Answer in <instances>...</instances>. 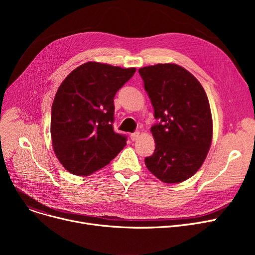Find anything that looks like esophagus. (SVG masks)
Wrapping results in <instances>:
<instances>
[{
	"label": "esophagus",
	"instance_id": "esophagus-1",
	"mask_svg": "<svg viewBox=\"0 0 255 255\" xmlns=\"http://www.w3.org/2000/svg\"><path fill=\"white\" fill-rule=\"evenodd\" d=\"M139 137V132H133L130 134L131 140H136Z\"/></svg>",
	"mask_w": 255,
	"mask_h": 255
}]
</instances>
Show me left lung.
Masks as SVG:
<instances>
[{
	"instance_id": "obj_1",
	"label": "left lung",
	"mask_w": 255,
	"mask_h": 255,
	"mask_svg": "<svg viewBox=\"0 0 255 255\" xmlns=\"http://www.w3.org/2000/svg\"><path fill=\"white\" fill-rule=\"evenodd\" d=\"M159 123L151 128L155 151L144 163L160 181H186L203 165L213 136L207 94L198 80L177 64L138 70Z\"/></svg>"
}]
</instances>
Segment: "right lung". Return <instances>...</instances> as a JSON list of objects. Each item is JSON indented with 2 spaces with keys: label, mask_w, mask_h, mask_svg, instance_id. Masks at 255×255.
Instances as JSON below:
<instances>
[{
  "label": "right lung",
  "mask_w": 255,
  "mask_h": 255,
  "mask_svg": "<svg viewBox=\"0 0 255 255\" xmlns=\"http://www.w3.org/2000/svg\"><path fill=\"white\" fill-rule=\"evenodd\" d=\"M135 70L88 62L59 87L51 106L50 135L53 152L72 175H91L126 145V136L113 128L114 98Z\"/></svg>",
  "instance_id": "right-lung-1"
}]
</instances>
